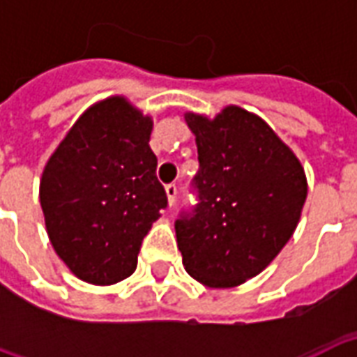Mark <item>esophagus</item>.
<instances>
[{"instance_id":"obj_1","label":"esophagus","mask_w":357,"mask_h":357,"mask_svg":"<svg viewBox=\"0 0 357 357\" xmlns=\"http://www.w3.org/2000/svg\"><path fill=\"white\" fill-rule=\"evenodd\" d=\"M166 195H168V202L172 204H176V199H178V185L176 183H168L166 185Z\"/></svg>"}]
</instances>
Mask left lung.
Masks as SVG:
<instances>
[{"label": "left lung", "mask_w": 357, "mask_h": 357, "mask_svg": "<svg viewBox=\"0 0 357 357\" xmlns=\"http://www.w3.org/2000/svg\"><path fill=\"white\" fill-rule=\"evenodd\" d=\"M197 135V202L176 220L187 273L214 289L258 275L291 239L306 202L298 158L262 118L227 107L187 114Z\"/></svg>", "instance_id": "obj_1"}]
</instances>
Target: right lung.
Here are the masks:
<instances>
[{
  "mask_svg": "<svg viewBox=\"0 0 357 357\" xmlns=\"http://www.w3.org/2000/svg\"><path fill=\"white\" fill-rule=\"evenodd\" d=\"M153 122L122 97L88 109L40 183L47 235L82 281L112 284L137 268L141 243L168 206L149 147Z\"/></svg>",
  "mask_w": 357,
  "mask_h": 357,
  "instance_id": "add662e5",
  "label": "right lung"
}]
</instances>
